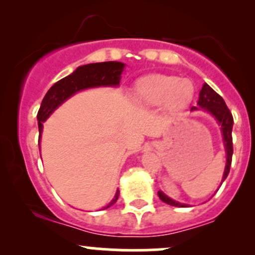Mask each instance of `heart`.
<instances>
[{"label": "heart", "mask_w": 255, "mask_h": 255, "mask_svg": "<svg viewBox=\"0 0 255 255\" xmlns=\"http://www.w3.org/2000/svg\"><path fill=\"white\" fill-rule=\"evenodd\" d=\"M193 95L194 87L189 80L160 74L141 78L133 89V99L139 107H158L165 103L171 111L186 108L192 101Z\"/></svg>", "instance_id": "obj_1"}]
</instances>
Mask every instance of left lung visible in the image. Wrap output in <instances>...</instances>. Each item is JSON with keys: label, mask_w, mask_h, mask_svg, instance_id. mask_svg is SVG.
I'll return each mask as SVG.
<instances>
[{"label": "left lung", "mask_w": 255, "mask_h": 255, "mask_svg": "<svg viewBox=\"0 0 255 255\" xmlns=\"http://www.w3.org/2000/svg\"><path fill=\"white\" fill-rule=\"evenodd\" d=\"M199 107L204 108L207 111L212 114L216 119L218 120L219 124L222 125V131H223V137H224V145L225 150H227V165H225V170L223 175V180L227 178L228 174L230 171V165H231V159H233V135H231V131H233V125H234V119L231 115L229 108L225 104L224 99L218 95L216 91H213L211 87L207 84H204L200 91V97H199L198 102ZM197 108L192 107V110H195ZM158 197L164 203L171 205V206H186V205L177 203V201L171 200L170 198H168L163 192H158Z\"/></svg>", "instance_id": "8db88e82"}]
</instances>
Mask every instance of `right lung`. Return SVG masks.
Segmentation results:
<instances>
[{"label":"right lung","mask_w":255,"mask_h":255,"mask_svg":"<svg viewBox=\"0 0 255 255\" xmlns=\"http://www.w3.org/2000/svg\"><path fill=\"white\" fill-rule=\"evenodd\" d=\"M124 63L114 62V61L85 64V66L77 68V71L73 72L71 75L61 79L56 84L52 85L50 90L46 92L45 97L43 98L42 104H40V108L37 114L38 128H39V139H38V141H40L43 122L51 115L52 111L56 109L58 105L62 104L66 99H68L71 96L80 90L95 86H116L121 80L120 75L124 71ZM118 199L119 192L116 193L115 198L105 209L115 204Z\"/></svg>","instance_id":"1"}]
</instances>
